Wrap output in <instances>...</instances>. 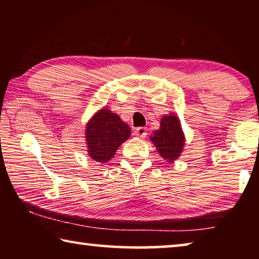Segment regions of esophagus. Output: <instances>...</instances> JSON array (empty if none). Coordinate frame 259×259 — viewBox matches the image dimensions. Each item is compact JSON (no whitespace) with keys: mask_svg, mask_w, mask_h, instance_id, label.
Segmentation results:
<instances>
[{"mask_svg":"<svg viewBox=\"0 0 259 259\" xmlns=\"http://www.w3.org/2000/svg\"><path fill=\"white\" fill-rule=\"evenodd\" d=\"M135 135L137 136L139 138H144L146 136V128H143V126H140V128L135 129Z\"/></svg>","mask_w":259,"mask_h":259,"instance_id":"esophagus-1","label":"esophagus"}]
</instances>
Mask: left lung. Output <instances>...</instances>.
I'll return each mask as SVG.
<instances>
[{
  "label": "left lung",
  "mask_w": 259,
  "mask_h": 259,
  "mask_svg": "<svg viewBox=\"0 0 259 259\" xmlns=\"http://www.w3.org/2000/svg\"><path fill=\"white\" fill-rule=\"evenodd\" d=\"M160 156L166 162H175L184 151L185 135L177 114L169 113L161 117L160 128L150 137Z\"/></svg>",
  "instance_id": "left-lung-1"
}]
</instances>
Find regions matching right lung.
<instances>
[{
    "label": "right lung",
    "mask_w": 259,
    "mask_h": 259,
    "mask_svg": "<svg viewBox=\"0 0 259 259\" xmlns=\"http://www.w3.org/2000/svg\"><path fill=\"white\" fill-rule=\"evenodd\" d=\"M130 135L129 124L122 121L117 114L107 107L100 108L85 125L88 155L98 163H106Z\"/></svg>",
    "instance_id": "right-lung-1"
}]
</instances>
